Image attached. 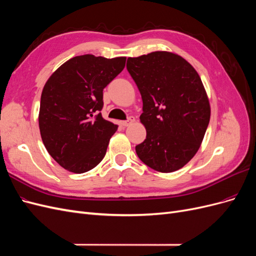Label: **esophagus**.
<instances>
[{
    "instance_id": "34e87169",
    "label": "esophagus",
    "mask_w": 256,
    "mask_h": 256,
    "mask_svg": "<svg viewBox=\"0 0 256 256\" xmlns=\"http://www.w3.org/2000/svg\"><path fill=\"white\" fill-rule=\"evenodd\" d=\"M134 116H130V118L127 120H122V122H120V125L122 126V127H128V126H130L131 124H134Z\"/></svg>"
}]
</instances>
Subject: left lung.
<instances>
[{"label": "left lung", "instance_id": "obj_1", "mask_svg": "<svg viewBox=\"0 0 256 256\" xmlns=\"http://www.w3.org/2000/svg\"><path fill=\"white\" fill-rule=\"evenodd\" d=\"M127 69L143 100L146 138L136 146L138 157L154 171L175 172L194 157L210 120L202 80L189 62L168 51L128 58Z\"/></svg>", "mask_w": 256, "mask_h": 256}]
</instances>
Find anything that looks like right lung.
I'll return each mask as SVG.
<instances>
[{
  "label": "right lung",
  "mask_w": 256,
  "mask_h": 256,
  "mask_svg": "<svg viewBox=\"0 0 256 256\" xmlns=\"http://www.w3.org/2000/svg\"><path fill=\"white\" fill-rule=\"evenodd\" d=\"M126 58L74 56L54 72L40 98V130L50 156L81 174L100 164L118 125L102 113L104 88L125 67Z\"/></svg>",
  "instance_id": "obj_1"
}]
</instances>
